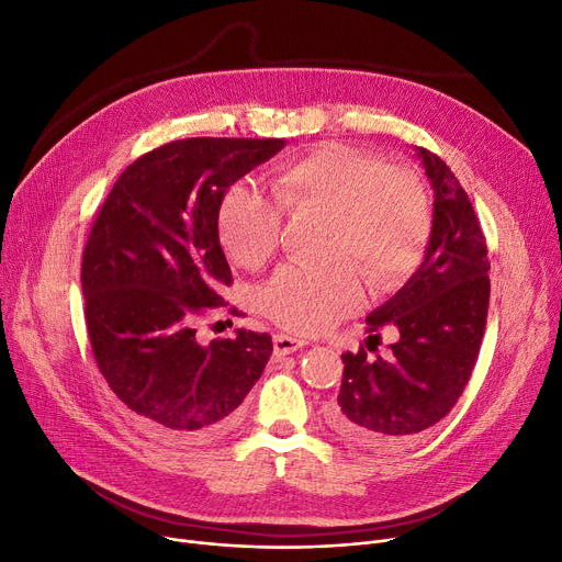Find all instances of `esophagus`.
<instances>
[{
	"label": "esophagus",
	"mask_w": 562,
	"mask_h": 562,
	"mask_svg": "<svg viewBox=\"0 0 562 562\" xmlns=\"http://www.w3.org/2000/svg\"><path fill=\"white\" fill-rule=\"evenodd\" d=\"M305 346L303 339H296V337H289V335H282L278 333L273 337V350L278 352V356H291V352H296Z\"/></svg>",
	"instance_id": "34e87169"
}]
</instances>
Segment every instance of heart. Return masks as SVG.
<instances>
[{"label":"heart","mask_w":562,"mask_h":562,"mask_svg":"<svg viewBox=\"0 0 562 562\" xmlns=\"http://www.w3.org/2000/svg\"><path fill=\"white\" fill-rule=\"evenodd\" d=\"M271 193L232 184L218 206V239L244 269H257L280 241L282 212L326 214L323 269L282 266L263 284L261 305L278 326L326 333L362 303L360 280L373 291L398 286L417 269L428 236L430 204L415 175L346 143H323L271 175Z\"/></svg>","instance_id":"heart-1"}]
</instances>
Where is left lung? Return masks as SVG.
<instances>
[{"instance_id":"1","label":"left lung","mask_w":562,"mask_h":562,"mask_svg":"<svg viewBox=\"0 0 562 562\" xmlns=\"http://www.w3.org/2000/svg\"><path fill=\"white\" fill-rule=\"evenodd\" d=\"M435 193L426 259L405 286L367 316L371 341L396 328L392 358L346 352L335 432L360 447H394L445 419L476 367L490 305V259L481 221L451 168L417 147ZM373 352L375 346L369 344Z\"/></svg>"}]
</instances>
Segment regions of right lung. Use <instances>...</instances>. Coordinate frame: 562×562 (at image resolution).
<instances>
[{
  "label": "right lung",
  "instance_id": "1",
  "mask_svg": "<svg viewBox=\"0 0 562 562\" xmlns=\"http://www.w3.org/2000/svg\"><path fill=\"white\" fill-rule=\"evenodd\" d=\"M282 138H182L145 153L102 202L81 259L83 316L111 392L140 426L172 441H210L273 352L266 333L202 346L195 323L225 305L232 271L218 244L229 184L282 150Z\"/></svg>",
  "mask_w": 562,
  "mask_h": 562
}]
</instances>
